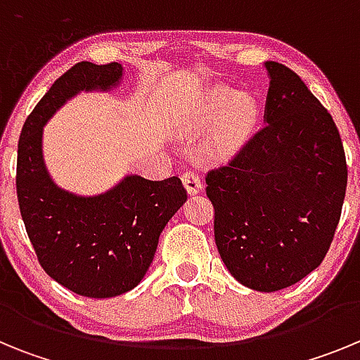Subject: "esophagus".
<instances>
[{
    "mask_svg": "<svg viewBox=\"0 0 360 360\" xmlns=\"http://www.w3.org/2000/svg\"><path fill=\"white\" fill-rule=\"evenodd\" d=\"M182 182H184V186H186V189L189 191L191 195L200 193V191L203 189L202 178H200V174L196 173V171H186V173L182 174Z\"/></svg>",
    "mask_w": 360,
    "mask_h": 360,
    "instance_id": "esophagus-1",
    "label": "esophagus"
}]
</instances>
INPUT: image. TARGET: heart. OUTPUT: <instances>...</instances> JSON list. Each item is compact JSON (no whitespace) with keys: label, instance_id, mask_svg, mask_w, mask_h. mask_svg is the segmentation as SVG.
<instances>
[{"label":"heart","instance_id":"heart-1","mask_svg":"<svg viewBox=\"0 0 360 360\" xmlns=\"http://www.w3.org/2000/svg\"><path fill=\"white\" fill-rule=\"evenodd\" d=\"M256 120V108L247 97L236 91L218 88L205 97L198 113V126L203 129L218 128L216 144L221 151H232L250 135Z\"/></svg>","mask_w":360,"mask_h":360}]
</instances>
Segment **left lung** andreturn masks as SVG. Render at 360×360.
Listing matches in <instances>:
<instances>
[{"label":"left lung","mask_w":360,"mask_h":360,"mask_svg":"<svg viewBox=\"0 0 360 360\" xmlns=\"http://www.w3.org/2000/svg\"><path fill=\"white\" fill-rule=\"evenodd\" d=\"M265 126L205 176L214 240L234 278L259 292L323 263L345 203L348 165L326 108L297 73L266 61Z\"/></svg>","instance_id":"8db88e82"}]
</instances>
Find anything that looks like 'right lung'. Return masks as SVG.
I'll return each mask as SVG.
<instances>
[{"mask_svg": "<svg viewBox=\"0 0 360 360\" xmlns=\"http://www.w3.org/2000/svg\"><path fill=\"white\" fill-rule=\"evenodd\" d=\"M122 77L119 63H77L52 84L18 142L15 189L25 229L44 272L86 297H115L135 288L151 265L165 224L187 200L178 176H126L104 195H72L44 167L43 126L81 90H108Z\"/></svg>", "mask_w": 360, "mask_h": 360, "instance_id": "add662e5", "label": "right lung"}]
</instances>
